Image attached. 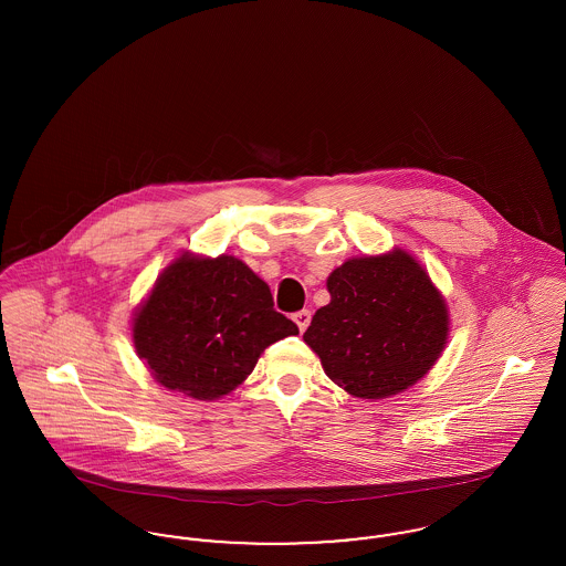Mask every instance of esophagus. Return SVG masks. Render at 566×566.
Returning <instances> with one entry per match:
<instances>
[{
    "label": "esophagus",
    "mask_w": 566,
    "mask_h": 566,
    "mask_svg": "<svg viewBox=\"0 0 566 566\" xmlns=\"http://www.w3.org/2000/svg\"><path fill=\"white\" fill-rule=\"evenodd\" d=\"M293 321L298 326V331H305L310 326V321H312V312L310 310H298L293 314Z\"/></svg>",
    "instance_id": "esophagus-1"
}]
</instances>
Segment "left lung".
I'll use <instances>...</instances> for the list:
<instances>
[{
	"mask_svg": "<svg viewBox=\"0 0 566 566\" xmlns=\"http://www.w3.org/2000/svg\"><path fill=\"white\" fill-rule=\"evenodd\" d=\"M305 344L324 374L360 399L397 395L424 376L448 339V310L407 252L350 259L326 280Z\"/></svg>",
	"mask_w": 566,
	"mask_h": 566,
	"instance_id": "left-lung-1",
	"label": "left lung"
}]
</instances>
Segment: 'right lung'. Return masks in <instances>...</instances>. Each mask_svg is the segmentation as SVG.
Returning a JSON list of instances; mask_svg holds the SVG:
<instances>
[{
  "label": "right lung",
  "instance_id": "add662e5",
  "mask_svg": "<svg viewBox=\"0 0 566 566\" xmlns=\"http://www.w3.org/2000/svg\"><path fill=\"white\" fill-rule=\"evenodd\" d=\"M270 286L233 256H180L134 321L135 350L165 388L212 401L252 374L261 352L296 335Z\"/></svg>",
  "mask_w": 566,
  "mask_h": 566
}]
</instances>
